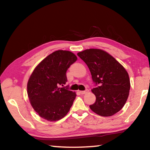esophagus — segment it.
Masks as SVG:
<instances>
[{"instance_id": "esophagus-1", "label": "esophagus", "mask_w": 150, "mask_h": 150, "mask_svg": "<svg viewBox=\"0 0 150 150\" xmlns=\"http://www.w3.org/2000/svg\"><path fill=\"white\" fill-rule=\"evenodd\" d=\"M88 92V89H86V90H85V91H80V93L82 94V95H84V94L87 93Z\"/></svg>"}]
</instances>
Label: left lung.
<instances>
[{
    "instance_id": "left-lung-1",
    "label": "left lung",
    "mask_w": 150,
    "mask_h": 150,
    "mask_svg": "<svg viewBox=\"0 0 150 150\" xmlns=\"http://www.w3.org/2000/svg\"><path fill=\"white\" fill-rule=\"evenodd\" d=\"M77 55L88 66L95 88V103L89 106L94 112L102 116H112L125 105L130 88L128 73L120 63L107 52L88 49Z\"/></svg>"
}]
</instances>
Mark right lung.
<instances>
[{
	"label": "right lung",
	"mask_w": 150,
	"mask_h": 150,
	"mask_svg": "<svg viewBox=\"0 0 150 150\" xmlns=\"http://www.w3.org/2000/svg\"><path fill=\"white\" fill-rule=\"evenodd\" d=\"M77 58L72 52L58 50L43 59L35 68L28 82L30 104L38 115L48 121H57L69 111L76 93L65 85L66 71Z\"/></svg>",
	"instance_id": "obj_1"
}]
</instances>
